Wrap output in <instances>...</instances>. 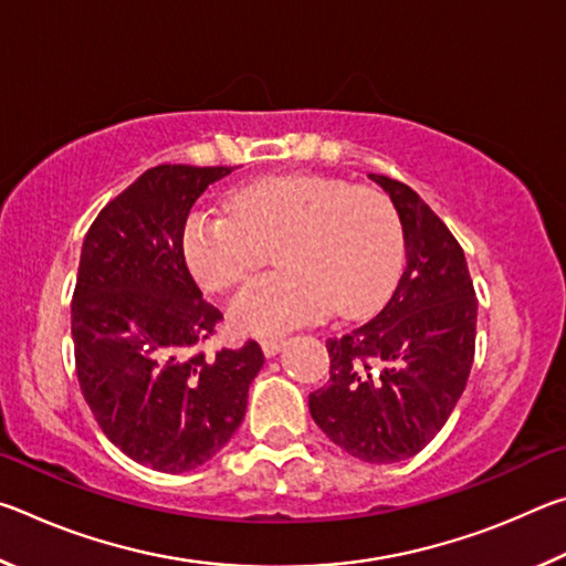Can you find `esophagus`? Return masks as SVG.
Here are the masks:
<instances>
[{"instance_id":"obj_1","label":"esophagus","mask_w":566,"mask_h":566,"mask_svg":"<svg viewBox=\"0 0 566 566\" xmlns=\"http://www.w3.org/2000/svg\"><path fill=\"white\" fill-rule=\"evenodd\" d=\"M284 339H262V352L264 357H276L282 352Z\"/></svg>"}]
</instances>
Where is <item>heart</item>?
Here are the masks:
<instances>
[{
  "instance_id": "heart-1",
  "label": "heart",
  "mask_w": 566,
  "mask_h": 566,
  "mask_svg": "<svg viewBox=\"0 0 566 566\" xmlns=\"http://www.w3.org/2000/svg\"><path fill=\"white\" fill-rule=\"evenodd\" d=\"M229 214L197 209L181 237L195 280L209 292L247 282L276 247L280 274L229 304L242 334L270 337L324 317H359L385 302L405 260V229L385 191L322 175H272L237 187Z\"/></svg>"
}]
</instances>
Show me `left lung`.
<instances>
[{
  "label": "left lung",
  "instance_id": "obj_1",
  "mask_svg": "<svg viewBox=\"0 0 566 566\" xmlns=\"http://www.w3.org/2000/svg\"><path fill=\"white\" fill-rule=\"evenodd\" d=\"M405 229L407 266L375 319L327 339L329 381L310 415L344 452L391 464L421 452L467 387L474 361L476 296L462 247L415 189L369 175Z\"/></svg>",
  "mask_w": 566,
  "mask_h": 566
}]
</instances>
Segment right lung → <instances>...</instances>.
<instances>
[{"instance_id": "1", "label": "right lung", "mask_w": 566, "mask_h": 566, "mask_svg": "<svg viewBox=\"0 0 566 566\" xmlns=\"http://www.w3.org/2000/svg\"><path fill=\"white\" fill-rule=\"evenodd\" d=\"M234 167L159 165L102 209L82 244L72 300L76 377L109 442L134 462L181 474L207 464L247 411L260 344H197L222 312L185 262L189 209Z\"/></svg>"}]
</instances>
